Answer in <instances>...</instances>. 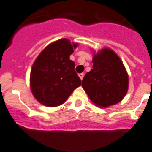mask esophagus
<instances>
[{"label":"esophagus","mask_w":152,"mask_h":152,"mask_svg":"<svg viewBox=\"0 0 152 152\" xmlns=\"http://www.w3.org/2000/svg\"><path fill=\"white\" fill-rule=\"evenodd\" d=\"M79 76H80V78L81 79V80H82L83 79L84 74H83V73H80V74H79Z\"/></svg>","instance_id":"obj_1"}]
</instances>
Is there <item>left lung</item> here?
<instances>
[{
	"instance_id": "8db88e82",
	"label": "left lung",
	"mask_w": 152,
	"mask_h": 152,
	"mask_svg": "<svg viewBox=\"0 0 152 152\" xmlns=\"http://www.w3.org/2000/svg\"><path fill=\"white\" fill-rule=\"evenodd\" d=\"M92 63V69L82 82L91 101L102 108L119 102L129 87V77L120 58L110 49H104L94 55Z\"/></svg>"
}]
</instances>
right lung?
Segmentation results:
<instances>
[{
	"instance_id": "1",
	"label": "right lung",
	"mask_w": 152,
	"mask_h": 152,
	"mask_svg": "<svg viewBox=\"0 0 152 152\" xmlns=\"http://www.w3.org/2000/svg\"><path fill=\"white\" fill-rule=\"evenodd\" d=\"M77 46L66 39H59L47 46L35 60L30 72V88L41 104L49 107L62 105L81 85L75 63L69 60Z\"/></svg>"
}]
</instances>
